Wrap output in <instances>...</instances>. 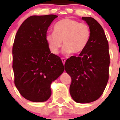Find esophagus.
<instances>
[{
	"mask_svg": "<svg viewBox=\"0 0 120 120\" xmlns=\"http://www.w3.org/2000/svg\"><path fill=\"white\" fill-rule=\"evenodd\" d=\"M61 60H62V62L63 63V64L64 65L65 64V59L64 58H61Z\"/></svg>",
	"mask_w": 120,
	"mask_h": 120,
	"instance_id": "esophagus-1",
	"label": "esophagus"
}]
</instances>
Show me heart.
Instances as JSON below:
<instances>
[{
  "instance_id": "b5f03b06",
  "label": "heart",
  "mask_w": 120,
  "mask_h": 120,
  "mask_svg": "<svg viewBox=\"0 0 120 120\" xmlns=\"http://www.w3.org/2000/svg\"><path fill=\"white\" fill-rule=\"evenodd\" d=\"M53 32L45 35V41L51 52L55 55L59 53L62 41L64 53H80L85 49L91 37V30L88 24L70 18L57 22L54 26Z\"/></svg>"
}]
</instances>
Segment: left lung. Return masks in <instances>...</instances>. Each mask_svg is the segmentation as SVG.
<instances>
[{"label":"left lung","mask_w":120,"mask_h":120,"mask_svg":"<svg viewBox=\"0 0 120 120\" xmlns=\"http://www.w3.org/2000/svg\"><path fill=\"white\" fill-rule=\"evenodd\" d=\"M91 30L85 49L67 59L65 70L70 76V93L79 103L95 101L102 95L109 79V44L103 29L94 19L82 17Z\"/></svg>","instance_id":"obj_1"}]
</instances>
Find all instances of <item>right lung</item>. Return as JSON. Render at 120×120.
<instances>
[{
  "label": "right lung",
  "mask_w": 120,
  "mask_h": 120,
  "mask_svg": "<svg viewBox=\"0 0 120 120\" xmlns=\"http://www.w3.org/2000/svg\"><path fill=\"white\" fill-rule=\"evenodd\" d=\"M56 15H32L23 22L12 47L15 85L24 98L43 102L52 94L51 83L64 71L61 58L51 53L45 41Z\"/></svg>",
  "instance_id": "right-lung-1"
}]
</instances>
